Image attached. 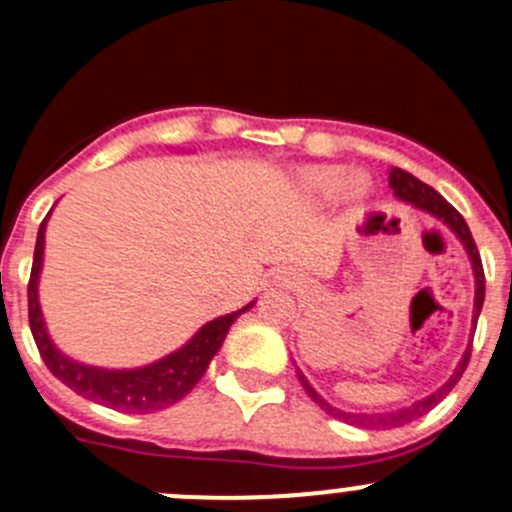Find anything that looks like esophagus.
I'll list each match as a JSON object with an SVG mask.
<instances>
[{
    "label": "esophagus",
    "instance_id": "esophagus-1",
    "mask_svg": "<svg viewBox=\"0 0 512 512\" xmlns=\"http://www.w3.org/2000/svg\"><path fill=\"white\" fill-rule=\"evenodd\" d=\"M280 280H282V285H285V287H292V285H294V282H292V277H289V275L280 277Z\"/></svg>",
    "mask_w": 512,
    "mask_h": 512
}]
</instances>
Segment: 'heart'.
<instances>
[{"mask_svg": "<svg viewBox=\"0 0 512 512\" xmlns=\"http://www.w3.org/2000/svg\"><path fill=\"white\" fill-rule=\"evenodd\" d=\"M297 190L309 203H324L339 193L349 208H361L369 200L371 183L361 173L347 178L342 165H309L297 173Z\"/></svg>", "mask_w": 512, "mask_h": 512, "instance_id": "1", "label": "heart"}]
</instances>
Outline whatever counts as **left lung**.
<instances>
[{
  "mask_svg": "<svg viewBox=\"0 0 512 512\" xmlns=\"http://www.w3.org/2000/svg\"><path fill=\"white\" fill-rule=\"evenodd\" d=\"M389 185L391 190H394V195L399 200H404V203H411L414 208L423 210V213L433 215L436 220H441L443 225L451 227L453 232H456L458 240L463 242V247H466L468 257H471V265H473V277H476V302H473V329H476V322L480 317V309H483V299H485V275H483V262H480V255H478V247H476V240H473L471 230H468L466 220H463V215L458 213L456 208H453L451 203H448L443 195H438L436 190L431 188V185L421 183V180L414 178L411 173H406V170L401 168H391L389 173ZM468 361H471V344H468V349L463 352V359L458 361L456 371L451 374V379L446 381V384L441 386V389H436L433 394H428L426 399H418L416 404L406 406V409H399V411H389V414H347V411H339L334 409V406H329L327 401L322 399V396L317 394V391L312 389V384H309L307 379H304L302 371H297L299 381H302L304 391H307L309 396H312V401H317L319 406H322L327 414H332L334 418H342V421L352 423V426H361V428H369V426H404V423L414 421V418L423 416L426 411H431L433 406L438 404V401L443 399V396L448 394V391L453 389V386L458 384V379L463 376V371H466Z\"/></svg>",
  "mask_w": 512,
  "mask_h": 512,
  "instance_id": "8db88e82",
  "label": "left lung"
}]
</instances>
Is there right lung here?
<instances>
[{"instance_id":"right-lung-1","label":"right lung","mask_w":512,"mask_h":512,"mask_svg":"<svg viewBox=\"0 0 512 512\" xmlns=\"http://www.w3.org/2000/svg\"><path fill=\"white\" fill-rule=\"evenodd\" d=\"M44 232L46 220L39 225V232H36L34 265L27 289L29 327H32L36 349H39L44 364L49 366V371L61 384L74 389L76 394L86 396L89 401L108 406V409L126 411V414H153V411L178 404L203 379L210 359L223 347L232 322L255 304L250 302L247 307L237 309V312L213 319L205 327H200V332L185 347H180L178 352L163 356V359L153 361L148 366H141V369H98V366L79 364V361L69 359V356L61 354L54 347V342L46 334L44 317H41L39 275L41 262H44Z\"/></svg>"}]
</instances>
